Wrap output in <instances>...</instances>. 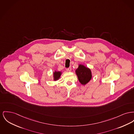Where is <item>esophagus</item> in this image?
<instances>
[{
  "mask_svg": "<svg viewBox=\"0 0 134 134\" xmlns=\"http://www.w3.org/2000/svg\"><path fill=\"white\" fill-rule=\"evenodd\" d=\"M71 67H69L68 68H67V70L68 71H69V72H70V71H71Z\"/></svg>",
  "mask_w": 134,
  "mask_h": 134,
  "instance_id": "34e87169",
  "label": "esophagus"
}]
</instances>
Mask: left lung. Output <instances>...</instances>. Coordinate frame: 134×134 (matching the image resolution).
<instances>
[{"mask_svg": "<svg viewBox=\"0 0 134 134\" xmlns=\"http://www.w3.org/2000/svg\"><path fill=\"white\" fill-rule=\"evenodd\" d=\"M75 73L79 82L83 86L87 84L92 78L91 70L82 64H79L78 68L75 70Z\"/></svg>", "mask_w": 134, "mask_h": 134, "instance_id": "8db88e82", "label": "left lung"}]
</instances>
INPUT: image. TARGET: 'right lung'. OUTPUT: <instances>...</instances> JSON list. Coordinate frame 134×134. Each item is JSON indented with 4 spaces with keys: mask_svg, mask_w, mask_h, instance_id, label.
<instances>
[{
    "mask_svg": "<svg viewBox=\"0 0 134 134\" xmlns=\"http://www.w3.org/2000/svg\"><path fill=\"white\" fill-rule=\"evenodd\" d=\"M62 72L61 71H55L53 72V80L57 81L60 78Z\"/></svg>",
    "mask_w": 134,
    "mask_h": 134,
    "instance_id": "add662e5",
    "label": "right lung"
}]
</instances>
